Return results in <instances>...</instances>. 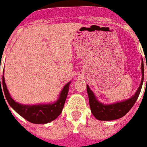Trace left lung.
Listing matches in <instances>:
<instances>
[{
	"label": "left lung",
	"instance_id": "8db88e82",
	"mask_svg": "<svg viewBox=\"0 0 147 147\" xmlns=\"http://www.w3.org/2000/svg\"><path fill=\"white\" fill-rule=\"evenodd\" d=\"M141 71V84L140 85L139 88L137 91V92L135 93V94L132 98H129L127 100L121 101V102L115 103V104H112V105H103V104L97 100L93 92L90 89L88 85H87V92L88 94V98H89L90 108H91L92 114L95 117V118L99 120V121L116 120V119L121 118V117L124 116L132 108V107L134 105L135 102L137 101V98L139 97V94L140 93V91H141L142 85H143V82H144V68L143 59H142Z\"/></svg>",
	"mask_w": 147,
	"mask_h": 147
}]
</instances>
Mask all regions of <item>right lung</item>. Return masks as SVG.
Listing matches in <instances>:
<instances>
[{
    "instance_id": "obj_1",
    "label": "right lung",
    "mask_w": 147,
    "mask_h": 147,
    "mask_svg": "<svg viewBox=\"0 0 147 147\" xmlns=\"http://www.w3.org/2000/svg\"><path fill=\"white\" fill-rule=\"evenodd\" d=\"M70 82L65 85L61 92L59 98L54 104L39 105H23L16 102L10 97L4 82V77H2V85H1L0 78V93L1 92L5 96L6 99L15 111L25 118L29 122L33 123H47L54 121L62 113V108L64 107L67 94L69 92V85ZM2 88H1V86Z\"/></svg>"
}]
</instances>
